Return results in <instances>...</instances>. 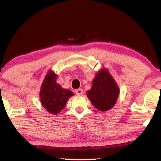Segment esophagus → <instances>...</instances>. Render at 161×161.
<instances>
[{"instance_id": "obj_1", "label": "esophagus", "mask_w": 161, "mask_h": 161, "mask_svg": "<svg viewBox=\"0 0 161 161\" xmlns=\"http://www.w3.org/2000/svg\"><path fill=\"white\" fill-rule=\"evenodd\" d=\"M75 93H76V94H77V95H81V94H83V90L81 89H76Z\"/></svg>"}]
</instances>
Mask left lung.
Masks as SVG:
<instances>
[{"mask_svg": "<svg viewBox=\"0 0 161 161\" xmlns=\"http://www.w3.org/2000/svg\"><path fill=\"white\" fill-rule=\"evenodd\" d=\"M119 88L107 69H102L95 76L87 97L94 107L101 111L111 109L118 99Z\"/></svg>", "mask_w": 161, "mask_h": 161, "instance_id": "obj_1", "label": "left lung"}]
</instances>
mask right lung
<instances>
[{"label": "right lung", "instance_id": "right-lung-1", "mask_svg": "<svg viewBox=\"0 0 161 161\" xmlns=\"http://www.w3.org/2000/svg\"><path fill=\"white\" fill-rule=\"evenodd\" d=\"M57 75L53 71H49L42 84L40 92V102L48 112L58 114L63 109L67 100L74 95L70 90L62 88L56 82Z\"/></svg>", "mask_w": 161, "mask_h": 161}]
</instances>
